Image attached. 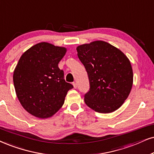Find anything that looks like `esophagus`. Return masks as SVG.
<instances>
[{
  "label": "esophagus",
  "mask_w": 154,
  "mask_h": 154,
  "mask_svg": "<svg viewBox=\"0 0 154 154\" xmlns=\"http://www.w3.org/2000/svg\"><path fill=\"white\" fill-rule=\"evenodd\" d=\"M72 85H73V87H74V88H75V89H76V88H77V83H76V82H73L72 83Z\"/></svg>",
  "instance_id": "esophagus-1"
}]
</instances>
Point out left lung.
<instances>
[{"instance_id": "left-lung-1", "label": "left lung", "mask_w": 154, "mask_h": 154, "mask_svg": "<svg viewBox=\"0 0 154 154\" xmlns=\"http://www.w3.org/2000/svg\"><path fill=\"white\" fill-rule=\"evenodd\" d=\"M77 51L89 81L85 104L104 114L118 109L127 99L133 85L129 60L118 48L101 40L81 45Z\"/></svg>"}]
</instances>
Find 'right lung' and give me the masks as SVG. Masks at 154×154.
<instances>
[{
    "label": "right lung",
    "mask_w": 154,
    "mask_h": 154,
    "mask_svg": "<svg viewBox=\"0 0 154 154\" xmlns=\"http://www.w3.org/2000/svg\"><path fill=\"white\" fill-rule=\"evenodd\" d=\"M67 52L63 47L40 42L25 51L13 72V83L18 100L28 113L40 119L54 115L72 89L66 82L58 63Z\"/></svg>",
    "instance_id": "obj_1"
}]
</instances>
